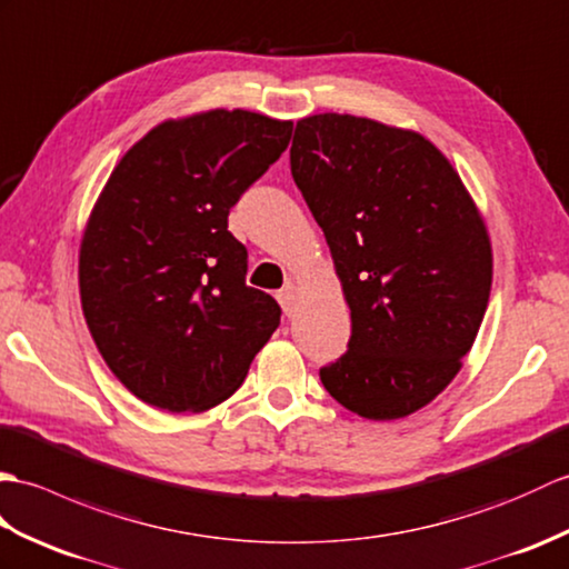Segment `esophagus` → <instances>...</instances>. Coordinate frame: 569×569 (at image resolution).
Returning <instances> with one entry per match:
<instances>
[{
  "label": "esophagus",
  "instance_id": "34e87169",
  "mask_svg": "<svg viewBox=\"0 0 569 569\" xmlns=\"http://www.w3.org/2000/svg\"><path fill=\"white\" fill-rule=\"evenodd\" d=\"M277 301H280V305H282V311L287 313V317H292L295 305H297V287L292 282L284 284L280 292H277Z\"/></svg>",
  "mask_w": 569,
  "mask_h": 569
}]
</instances>
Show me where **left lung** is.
I'll return each mask as SVG.
<instances>
[{
    "label": "left lung",
    "mask_w": 569,
    "mask_h": 569,
    "mask_svg": "<svg viewBox=\"0 0 569 569\" xmlns=\"http://www.w3.org/2000/svg\"><path fill=\"white\" fill-rule=\"evenodd\" d=\"M292 178L331 248L350 343L328 395L370 421L431 403L462 368L491 289V243L458 170L426 136L352 113L299 119Z\"/></svg>",
    "instance_id": "obj_1"
}]
</instances>
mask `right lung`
<instances>
[{
    "instance_id": "add662e5",
    "label": "right lung",
    "mask_w": 569,
    "mask_h": 569,
    "mask_svg": "<svg viewBox=\"0 0 569 569\" xmlns=\"http://www.w3.org/2000/svg\"><path fill=\"white\" fill-rule=\"evenodd\" d=\"M289 136L292 121L246 109L168 119L99 192L80 243L82 313L109 370L150 407H217L280 326L277 301L246 284L229 211Z\"/></svg>"
}]
</instances>
